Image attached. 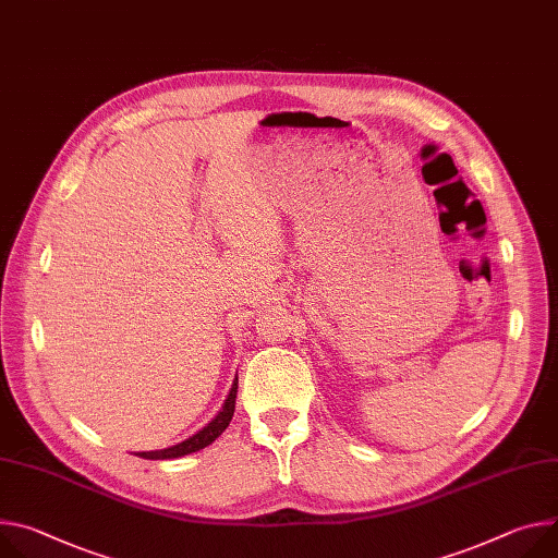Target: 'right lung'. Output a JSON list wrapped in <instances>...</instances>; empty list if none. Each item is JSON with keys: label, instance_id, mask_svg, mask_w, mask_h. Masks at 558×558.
<instances>
[{"label": "right lung", "instance_id": "add662e5", "mask_svg": "<svg viewBox=\"0 0 558 558\" xmlns=\"http://www.w3.org/2000/svg\"><path fill=\"white\" fill-rule=\"evenodd\" d=\"M235 393H238V378L231 385V391H229V396L222 404V410L218 412V416L207 427H202L197 434L189 436L186 440H182L173 447H167V449H160V451H137L135 456H140V459H150V461H165V459H180V456H186L191 451L205 449L229 427V423L233 418V412H235Z\"/></svg>", "mask_w": 558, "mask_h": 558}]
</instances>
